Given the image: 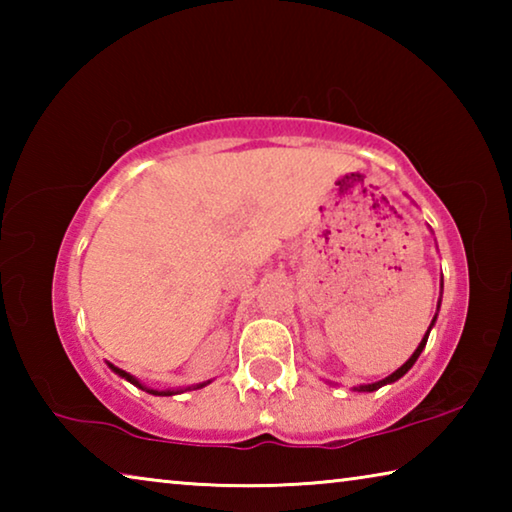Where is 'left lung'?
Instances as JSON below:
<instances>
[{"instance_id":"obj_1","label":"left lung","mask_w":512,"mask_h":512,"mask_svg":"<svg viewBox=\"0 0 512 512\" xmlns=\"http://www.w3.org/2000/svg\"><path fill=\"white\" fill-rule=\"evenodd\" d=\"M433 320H436V318H433ZM433 320H431V325H433ZM431 325H429V329H427V334H424V339L420 341V345H418V348H415V352L411 354V359H409V361H406L402 368H397V370L393 372V375H388L386 379H381V381H375V384H368V386H359V388H354V391H368V393H372V391H377V388H381V386H384V384H391V381H397V379H400V377H404V375H406V372H409V370H411V366H413V363H415V361H418V357H420V352L424 350V345H427V339H429V332H431Z\"/></svg>"}]
</instances>
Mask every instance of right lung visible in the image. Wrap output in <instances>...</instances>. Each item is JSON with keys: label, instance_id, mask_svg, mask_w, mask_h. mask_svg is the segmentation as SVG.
<instances>
[{"label": "right lung", "instance_id": "right-lung-1", "mask_svg": "<svg viewBox=\"0 0 512 512\" xmlns=\"http://www.w3.org/2000/svg\"><path fill=\"white\" fill-rule=\"evenodd\" d=\"M112 370H115L117 372V375L119 377H124V379H128V381H131V384H135V386H140V388H144L142 384H140V381H137L133 375H128V372H124V370H119V368H115V366H110ZM205 384H198V386H194V391H196V388H203ZM144 391L146 393H153V395H176V393H180V391H153V388H144ZM187 391H192V388H187Z\"/></svg>", "mask_w": 512, "mask_h": 512}]
</instances>
